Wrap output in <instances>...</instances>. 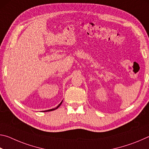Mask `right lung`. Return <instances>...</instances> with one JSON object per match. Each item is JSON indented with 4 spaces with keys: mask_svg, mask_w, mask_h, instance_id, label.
Wrapping results in <instances>:
<instances>
[{
    "mask_svg": "<svg viewBox=\"0 0 149 149\" xmlns=\"http://www.w3.org/2000/svg\"><path fill=\"white\" fill-rule=\"evenodd\" d=\"M63 101V100H62ZM62 101L60 103V104L57 106V107H56V108H52V109H50V110H45V111H43V112H49V111H52V110H56V109H57L58 108L60 105H61V104L62 103Z\"/></svg>",
    "mask_w": 149,
    "mask_h": 149,
    "instance_id": "right-lung-1",
    "label": "right lung"
}]
</instances>
